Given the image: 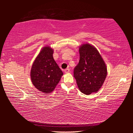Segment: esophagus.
I'll return each instance as SVG.
<instances>
[{"label":"esophagus","instance_id":"1","mask_svg":"<svg viewBox=\"0 0 133 133\" xmlns=\"http://www.w3.org/2000/svg\"><path fill=\"white\" fill-rule=\"evenodd\" d=\"M70 71L69 69H66L64 70V73H69Z\"/></svg>","mask_w":133,"mask_h":133}]
</instances>
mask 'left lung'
Masks as SVG:
<instances>
[{"mask_svg":"<svg viewBox=\"0 0 133 133\" xmlns=\"http://www.w3.org/2000/svg\"><path fill=\"white\" fill-rule=\"evenodd\" d=\"M80 60L74 69V77L82 93L89 95L96 93L106 78L107 67L95 47L89 43L79 48Z\"/></svg>","mask_w":133,"mask_h":133,"instance_id":"8db88e82","label":"left lung"}]
</instances>
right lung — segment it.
I'll use <instances>...</instances> for the list:
<instances>
[{"label":"right lung","mask_w":133,"mask_h":133,"mask_svg":"<svg viewBox=\"0 0 133 133\" xmlns=\"http://www.w3.org/2000/svg\"><path fill=\"white\" fill-rule=\"evenodd\" d=\"M53 49L43 48L35 58L30 71L31 80L34 86L45 94L51 93L63 75L54 60Z\"/></svg>","instance_id":"1"}]
</instances>
